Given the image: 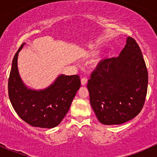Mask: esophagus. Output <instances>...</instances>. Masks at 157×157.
I'll return each mask as SVG.
<instances>
[{"mask_svg": "<svg viewBox=\"0 0 157 157\" xmlns=\"http://www.w3.org/2000/svg\"><path fill=\"white\" fill-rule=\"evenodd\" d=\"M86 83H87V78H86V77H83V78L81 79V84L85 85Z\"/></svg>", "mask_w": 157, "mask_h": 157, "instance_id": "esophagus-1", "label": "esophagus"}]
</instances>
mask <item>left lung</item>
Segmentation results:
<instances>
[{"label":"left lung","instance_id":"left-lung-1","mask_svg":"<svg viewBox=\"0 0 157 157\" xmlns=\"http://www.w3.org/2000/svg\"><path fill=\"white\" fill-rule=\"evenodd\" d=\"M90 77V104L102 124H121L140 113L146 99L148 73L135 39L128 37L120 55L100 61Z\"/></svg>","mask_w":157,"mask_h":157}]
</instances>
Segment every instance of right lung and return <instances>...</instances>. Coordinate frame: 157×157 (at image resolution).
Instances as JSON below:
<instances>
[{
	"instance_id": "add662e5",
	"label": "right lung",
	"mask_w": 157,
	"mask_h": 157,
	"mask_svg": "<svg viewBox=\"0 0 157 157\" xmlns=\"http://www.w3.org/2000/svg\"><path fill=\"white\" fill-rule=\"evenodd\" d=\"M18 49L13 59L8 80V95L12 106L21 119L33 127L52 128L58 126L71 107L80 87L79 75L61 74L48 88L33 90L25 86L17 67Z\"/></svg>"
}]
</instances>
